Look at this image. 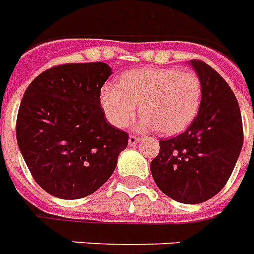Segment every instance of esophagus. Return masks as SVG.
I'll return each mask as SVG.
<instances>
[{
    "label": "esophagus",
    "instance_id": "34e87169",
    "mask_svg": "<svg viewBox=\"0 0 254 254\" xmlns=\"http://www.w3.org/2000/svg\"><path fill=\"white\" fill-rule=\"evenodd\" d=\"M139 139H141V137H138V135H135V134H130V135H129V145L130 146L135 145Z\"/></svg>",
    "mask_w": 254,
    "mask_h": 254
}]
</instances>
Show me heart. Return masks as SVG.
<instances>
[{
    "label": "heart",
    "mask_w": 254,
    "mask_h": 254,
    "mask_svg": "<svg viewBox=\"0 0 254 254\" xmlns=\"http://www.w3.org/2000/svg\"><path fill=\"white\" fill-rule=\"evenodd\" d=\"M202 102V82L194 71L179 69H138L119 79V87L104 86L100 104L107 120L125 127L139 104V127H155L164 135L184 131L197 117Z\"/></svg>",
    "instance_id": "b5f03b06"
}]
</instances>
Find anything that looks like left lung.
I'll use <instances>...</instances> for the list:
<instances>
[{
  "label": "left lung",
  "instance_id": "left-lung-1",
  "mask_svg": "<svg viewBox=\"0 0 254 254\" xmlns=\"http://www.w3.org/2000/svg\"><path fill=\"white\" fill-rule=\"evenodd\" d=\"M190 64L202 82L199 112L184 133L159 141V154L150 170L164 194L194 205L227 184L244 133L239 103L227 82L201 60Z\"/></svg>",
  "mask_w": 254,
  "mask_h": 254
}]
</instances>
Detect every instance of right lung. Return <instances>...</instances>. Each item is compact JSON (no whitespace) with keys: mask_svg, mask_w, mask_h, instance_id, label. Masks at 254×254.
Returning <instances> with one entry per match:
<instances>
[{"mask_svg":"<svg viewBox=\"0 0 254 254\" xmlns=\"http://www.w3.org/2000/svg\"><path fill=\"white\" fill-rule=\"evenodd\" d=\"M104 63L49 67L24 91L16 141L34 180L49 194L77 199L98 190L116 168L127 133L106 121L100 90Z\"/></svg>","mask_w":254,"mask_h":254,"instance_id":"right-lung-1","label":"right lung"}]
</instances>
